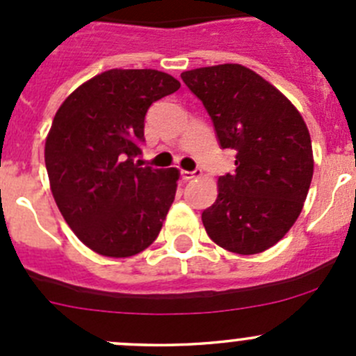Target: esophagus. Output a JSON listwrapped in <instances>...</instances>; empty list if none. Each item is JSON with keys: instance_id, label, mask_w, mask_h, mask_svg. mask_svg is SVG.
Masks as SVG:
<instances>
[{"instance_id": "esophagus-1", "label": "esophagus", "mask_w": 356, "mask_h": 356, "mask_svg": "<svg viewBox=\"0 0 356 356\" xmlns=\"http://www.w3.org/2000/svg\"><path fill=\"white\" fill-rule=\"evenodd\" d=\"M182 174V177L186 179V181H191V179H195V177H200L201 174H203V172H201V168H196V170H182L181 172Z\"/></svg>"}]
</instances>
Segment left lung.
<instances>
[{"instance_id": "obj_1", "label": "left lung", "mask_w": 356, "mask_h": 356, "mask_svg": "<svg viewBox=\"0 0 356 356\" xmlns=\"http://www.w3.org/2000/svg\"><path fill=\"white\" fill-rule=\"evenodd\" d=\"M201 99L236 170L218 177V196L201 213L224 250L257 254L281 241L300 217L314 175L310 132L300 111L270 82L238 63L182 72Z\"/></svg>"}]
</instances>
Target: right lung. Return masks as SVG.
Here are the masks:
<instances>
[{
    "mask_svg": "<svg viewBox=\"0 0 356 356\" xmlns=\"http://www.w3.org/2000/svg\"><path fill=\"white\" fill-rule=\"evenodd\" d=\"M181 82L165 72L111 68L62 103L46 138L53 198L86 246L111 258L156 239L177 189V168L143 167L145 117Z\"/></svg>",
    "mask_w": 356,
    "mask_h": 356,
    "instance_id": "obj_1",
    "label": "right lung"
}]
</instances>
